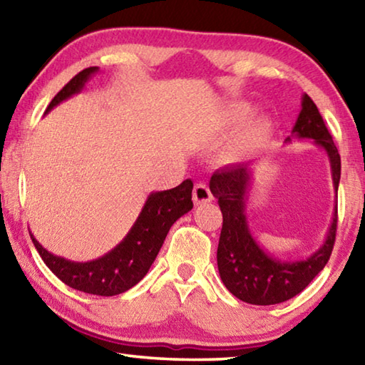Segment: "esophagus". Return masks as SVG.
Listing matches in <instances>:
<instances>
[{
    "label": "esophagus",
    "instance_id": "1",
    "mask_svg": "<svg viewBox=\"0 0 365 365\" xmlns=\"http://www.w3.org/2000/svg\"><path fill=\"white\" fill-rule=\"evenodd\" d=\"M193 201L195 205H206L212 201V193L206 183H196L193 190Z\"/></svg>",
    "mask_w": 365,
    "mask_h": 365
}]
</instances>
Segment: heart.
Returning a JSON list of instances; mask_svg holds the SVG:
<instances>
[{"label":"heart","instance_id":"heart-1","mask_svg":"<svg viewBox=\"0 0 365 365\" xmlns=\"http://www.w3.org/2000/svg\"><path fill=\"white\" fill-rule=\"evenodd\" d=\"M272 133V125L269 120L257 119L251 122L250 125H246L245 130L238 135L237 140L233 141L232 151L237 156H242L250 151L257 150L259 146L264 145V141H267Z\"/></svg>","mask_w":365,"mask_h":365}]
</instances>
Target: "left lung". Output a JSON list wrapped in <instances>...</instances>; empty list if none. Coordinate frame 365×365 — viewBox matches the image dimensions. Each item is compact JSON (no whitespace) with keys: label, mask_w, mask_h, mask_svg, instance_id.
Here are the masks:
<instances>
[{"label":"left lung","mask_w":365,"mask_h":365,"mask_svg":"<svg viewBox=\"0 0 365 365\" xmlns=\"http://www.w3.org/2000/svg\"><path fill=\"white\" fill-rule=\"evenodd\" d=\"M292 138H309L322 148L330 160L331 180L338 196L341 159L330 132L314 101L306 93L301 98V110L292 130ZM252 180V164H233L214 172L209 182L211 193L219 200L224 217L217 248V267L228 292L238 299L256 306H270L299 294L329 262L336 235V207L325 242L306 259L282 261L269 255L252 237L246 219V195Z\"/></svg>","instance_id":"obj_1"}]
</instances>
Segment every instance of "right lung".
<instances>
[{
  "label": "right lung",
  "instance_id": "obj_1",
  "mask_svg": "<svg viewBox=\"0 0 365 365\" xmlns=\"http://www.w3.org/2000/svg\"><path fill=\"white\" fill-rule=\"evenodd\" d=\"M98 71L100 67H88L78 72L53 98L46 113L56 108L59 103L80 93L85 88V83ZM191 191H193V182L190 178L172 190L153 191L122 242L93 261L76 262L56 256L43 248L32 232H30V237L43 262L66 285L90 294L115 296L137 285L148 274L170 227L175 220L193 209Z\"/></svg>",
  "mask_w": 365,
  "mask_h": 365
}]
</instances>
